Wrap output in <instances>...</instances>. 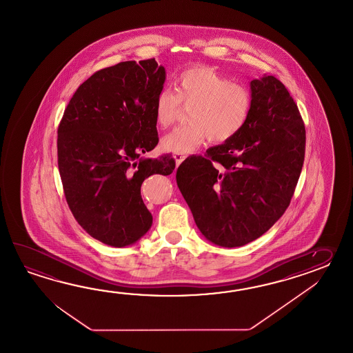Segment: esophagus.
<instances>
[{"label":"esophagus","instance_id":"esophagus-1","mask_svg":"<svg viewBox=\"0 0 353 353\" xmlns=\"http://www.w3.org/2000/svg\"><path fill=\"white\" fill-rule=\"evenodd\" d=\"M185 158H187V155H184V154H174V159L176 161V165H180V163L183 160H185Z\"/></svg>","mask_w":353,"mask_h":353}]
</instances>
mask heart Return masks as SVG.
<instances>
[{"label":"heart","instance_id":"heart-1","mask_svg":"<svg viewBox=\"0 0 353 353\" xmlns=\"http://www.w3.org/2000/svg\"><path fill=\"white\" fill-rule=\"evenodd\" d=\"M252 105V93L246 84L232 82L210 67L184 69L174 79V92L161 90L155 98L154 114L160 128L172 126L181 105H190L189 122L164 136L161 149L187 154L208 137L212 143H225L246 126Z\"/></svg>","mask_w":353,"mask_h":353}]
</instances>
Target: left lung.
Returning a JSON list of instances; mask_svg holds the SVG:
<instances>
[{
	"mask_svg": "<svg viewBox=\"0 0 353 353\" xmlns=\"http://www.w3.org/2000/svg\"><path fill=\"white\" fill-rule=\"evenodd\" d=\"M252 111L240 134L192 157L176 183L203 236L222 248L259 239L284 214L305 155V126L285 85L251 81Z\"/></svg>",
	"mask_w": 353,
	"mask_h": 353,
	"instance_id": "1",
	"label": "left lung"
}]
</instances>
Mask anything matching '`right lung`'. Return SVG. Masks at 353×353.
<instances>
[{
  "instance_id": "right-lung-1",
  "label": "right lung",
  "mask_w": 353,
  "mask_h": 353,
  "mask_svg": "<svg viewBox=\"0 0 353 353\" xmlns=\"http://www.w3.org/2000/svg\"><path fill=\"white\" fill-rule=\"evenodd\" d=\"M164 82L154 58L103 68L78 87L60 120L58 166L69 210L113 248L135 243L152 225L143 180L175 169L170 155L140 157L159 143L154 103Z\"/></svg>"
}]
</instances>
